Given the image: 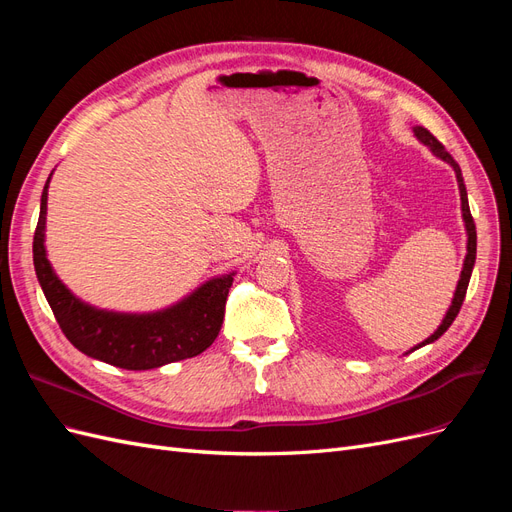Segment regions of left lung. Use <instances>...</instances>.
Wrapping results in <instances>:
<instances>
[{"mask_svg": "<svg viewBox=\"0 0 512 512\" xmlns=\"http://www.w3.org/2000/svg\"><path fill=\"white\" fill-rule=\"evenodd\" d=\"M412 132H414V136H416V141H421L425 147H429V151L433 153V156L440 158L442 162H446L448 166H451V168L455 170L457 185H459V196H461V218H463V226H466V237H468V243H466V252H468V254H466V258H463V267H461L459 282H457V288H455V294H453V301H451V305H448L446 314H444V318H442V322H440V327H438L436 331H433V333L425 339V342L414 346V348L408 350V352H414V350L423 348V346H427V344H433V342H436V339H440V337L446 333L448 327H451L453 320H455L457 314H459L463 299H466V290H468L470 277H472V269H474V262H476V226H474L472 213H470L468 192H466V183H463L461 168H459V164L451 158V153H448V151L436 141V136H433L427 128L414 126ZM408 352H406V354H408Z\"/></svg>", "mask_w": 512, "mask_h": 512, "instance_id": "obj_1", "label": "left lung"}]
</instances>
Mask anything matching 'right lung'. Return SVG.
I'll return each instance as SVG.
<instances>
[{
    "label": "right lung",
    "instance_id": "1",
    "mask_svg": "<svg viewBox=\"0 0 512 512\" xmlns=\"http://www.w3.org/2000/svg\"><path fill=\"white\" fill-rule=\"evenodd\" d=\"M51 177L53 173L40 198L34 267L44 297L70 344L91 359L132 371L156 369L205 352L222 329L235 271L209 277L177 303L156 312H115L85 303L59 280L46 256V200Z\"/></svg>",
    "mask_w": 512,
    "mask_h": 512
}]
</instances>
